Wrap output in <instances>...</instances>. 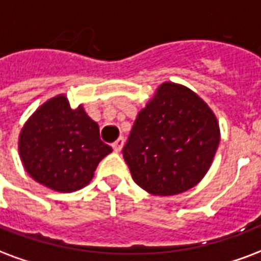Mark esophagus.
<instances>
[{"label": "esophagus", "instance_id": "1", "mask_svg": "<svg viewBox=\"0 0 261 261\" xmlns=\"http://www.w3.org/2000/svg\"><path fill=\"white\" fill-rule=\"evenodd\" d=\"M123 145H124V138H123V137H119V138L112 144V146H113V149H115L116 152H120Z\"/></svg>", "mask_w": 261, "mask_h": 261}]
</instances>
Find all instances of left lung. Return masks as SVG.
Listing matches in <instances>:
<instances>
[{
    "instance_id": "left-lung-1",
    "label": "left lung",
    "mask_w": 261,
    "mask_h": 261,
    "mask_svg": "<svg viewBox=\"0 0 261 261\" xmlns=\"http://www.w3.org/2000/svg\"><path fill=\"white\" fill-rule=\"evenodd\" d=\"M219 142V123L209 106L190 88L163 83L138 113L121 152L142 190L169 196L203 178Z\"/></svg>"
}]
</instances>
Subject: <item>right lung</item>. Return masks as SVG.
<instances>
[{
  "mask_svg": "<svg viewBox=\"0 0 261 261\" xmlns=\"http://www.w3.org/2000/svg\"><path fill=\"white\" fill-rule=\"evenodd\" d=\"M112 148L99 137V125L82 106L71 109L65 95L52 98L22 128L19 153L29 174L59 192L86 187Z\"/></svg>",
  "mask_w": 261,
  "mask_h": 261,
  "instance_id": "1",
  "label": "right lung"
}]
</instances>
